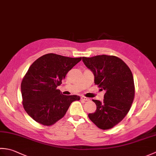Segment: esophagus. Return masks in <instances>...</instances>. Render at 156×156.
Listing matches in <instances>:
<instances>
[{"instance_id": "obj_1", "label": "esophagus", "mask_w": 156, "mask_h": 156, "mask_svg": "<svg viewBox=\"0 0 156 156\" xmlns=\"http://www.w3.org/2000/svg\"><path fill=\"white\" fill-rule=\"evenodd\" d=\"M81 99H82V100H83V101H88L90 100V99H89L88 98L85 97H84V96H82Z\"/></svg>"}]
</instances>
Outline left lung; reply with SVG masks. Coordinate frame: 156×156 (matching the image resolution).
Masks as SVG:
<instances>
[{"mask_svg":"<svg viewBox=\"0 0 156 156\" xmlns=\"http://www.w3.org/2000/svg\"><path fill=\"white\" fill-rule=\"evenodd\" d=\"M82 61L94 76V83L106 91L102 102L92 100L97 105L88 117L103 130L113 127L130 110L135 96L133 76L127 65L114 55L82 57Z\"/></svg>","mask_w":156,"mask_h":156,"instance_id":"8db88e82","label":"left lung"}]
</instances>
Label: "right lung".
<instances>
[{
    "mask_svg": "<svg viewBox=\"0 0 156 156\" xmlns=\"http://www.w3.org/2000/svg\"><path fill=\"white\" fill-rule=\"evenodd\" d=\"M82 58H73L54 54L42 55L33 63L21 85L25 111L39 123L49 126L62 119L77 95H64L57 88Z\"/></svg>",
    "mask_w": 156,
    "mask_h": 156,
    "instance_id": "1",
    "label": "right lung"
}]
</instances>
